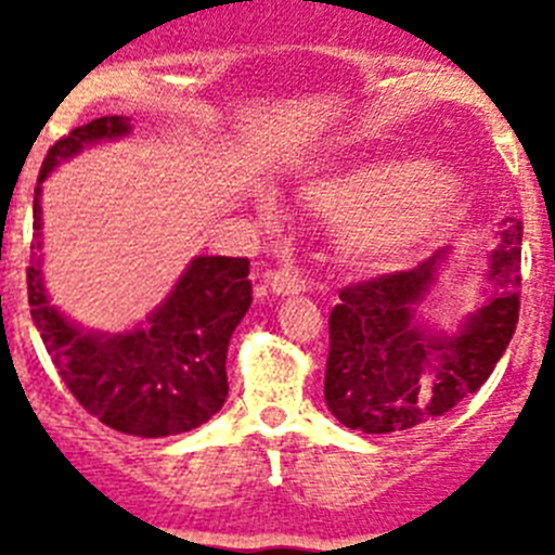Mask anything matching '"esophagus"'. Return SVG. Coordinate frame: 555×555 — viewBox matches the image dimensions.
<instances>
[{
  "label": "esophagus",
  "instance_id": "esophagus-1",
  "mask_svg": "<svg viewBox=\"0 0 555 555\" xmlns=\"http://www.w3.org/2000/svg\"><path fill=\"white\" fill-rule=\"evenodd\" d=\"M306 278H302L297 269L283 267L278 269V272L267 274V281L258 286V297H263V294H272V297H292V294H300L306 292Z\"/></svg>",
  "mask_w": 555,
  "mask_h": 555
}]
</instances>
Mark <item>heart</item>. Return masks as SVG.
<instances>
[{
  "label": "heart",
  "instance_id": "1",
  "mask_svg": "<svg viewBox=\"0 0 555 555\" xmlns=\"http://www.w3.org/2000/svg\"><path fill=\"white\" fill-rule=\"evenodd\" d=\"M302 197L327 217H341L338 244L358 263H397L434 242L461 214L464 185L442 164L375 160L313 178ZM263 214H274L269 199Z\"/></svg>",
  "mask_w": 555,
  "mask_h": 555
}]
</instances>
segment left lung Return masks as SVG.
Returning a JSON list of instances; mask_svg holds the SVG:
<instances>
[{"label":"left lung","instance_id":"1","mask_svg":"<svg viewBox=\"0 0 555 555\" xmlns=\"http://www.w3.org/2000/svg\"><path fill=\"white\" fill-rule=\"evenodd\" d=\"M494 235L487 300L453 333L436 331L420 313L450 249L338 294L325 370V400L338 423L361 434L409 436L487 384L517 327L522 224L503 219Z\"/></svg>","mask_w":555,"mask_h":555}]
</instances>
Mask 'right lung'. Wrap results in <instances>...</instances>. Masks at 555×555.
<instances>
[{
    "label": "right lung",
    "mask_w": 555,
    "mask_h": 555,
    "mask_svg": "<svg viewBox=\"0 0 555 555\" xmlns=\"http://www.w3.org/2000/svg\"><path fill=\"white\" fill-rule=\"evenodd\" d=\"M130 119L102 116L75 127L47 152L33 203L29 313L77 403L107 428L141 439L185 434L208 423L228 397V345L253 302L247 258L197 255L160 306L135 327L88 331L52 306L41 272V183L86 146L130 135Z\"/></svg>",
    "instance_id": "add662e5"
}]
</instances>
